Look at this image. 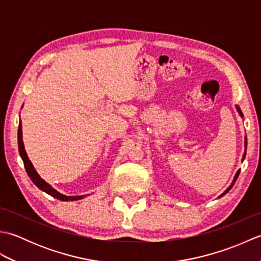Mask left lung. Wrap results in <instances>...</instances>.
<instances>
[{"label":"left lung","instance_id":"8db88e82","mask_svg":"<svg viewBox=\"0 0 261 261\" xmlns=\"http://www.w3.org/2000/svg\"><path fill=\"white\" fill-rule=\"evenodd\" d=\"M236 109H237V111H238V112H239V114H240V116H241V118H243V114H242V112H241V110H240V108L239 107H238V105H236ZM246 152H247V136L245 137V152H243V154H242V162H243V160H245V158H246ZM239 174H240V169L239 170H238L237 171V173H236V175H234V177H233V180H232V182H231V185L228 187V188H226V190L222 193V194H221V195L219 196V198L220 197H222L223 195H225V194L226 193H228L230 190H231V188H232V186H233L234 185V182H236V180H237V178H238V176H239Z\"/></svg>","mask_w":261,"mask_h":261}]
</instances>
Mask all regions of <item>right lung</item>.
<instances>
[{
    "label": "right lung",
    "mask_w": 261,
    "mask_h": 261,
    "mask_svg": "<svg viewBox=\"0 0 261 261\" xmlns=\"http://www.w3.org/2000/svg\"><path fill=\"white\" fill-rule=\"evenodd\" d=\"M18 145H19L20 156H21L22 160H23L27 174H28V176L30 177V179L33 181V184H35L39 188V190H41L42 192L49 194V195L59 199V201H79V199H82V198H84L86 196V195L67 196V195H65V194H62L60 192H58L57 190H55V188L50 184H48V182L45 179L41 178L40 175L37 173V170L35 169V167H33L32 163L29 160V157H28V154L25 152L23 140H22V123H21V120H20L19 129H18Z\"/></svg>",
    "instance_id": "right-lung-1"
}]
</instances>
